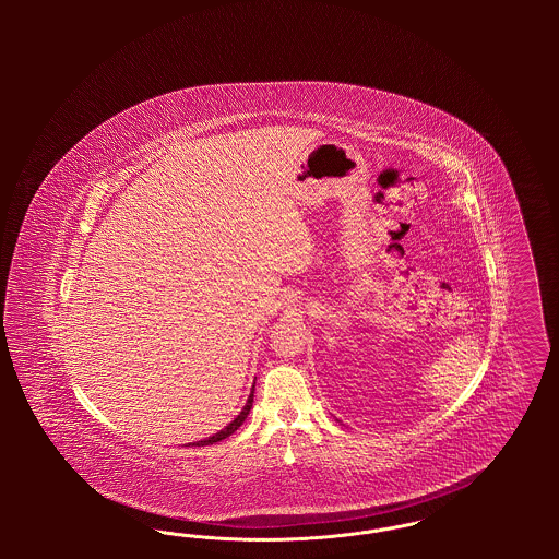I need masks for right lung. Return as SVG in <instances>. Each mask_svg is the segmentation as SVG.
<instances>
[{"label":"right lung","mask_w":559,"mask_h":559,"mask_svg":"<svg viewBox=\"0 0 559 559\" xmlns=\"http://www.w3.org/2000/svg\"><path fill=\"white\" fill-rule=\"evenodd\" d=\"M251 406H253V392H251V396L247 400V404H245V408L240 411L239 417L233 421V424H228V426L224 427L222 431H217L215 436L212 438H207V440H201V442H194V447H210L213 442H219V440H224V438H228V436H233L240 426H242V421L247 419V415H249V411H251Z\"/></svg>","instance_id":"add662e5"}]
</instances>
